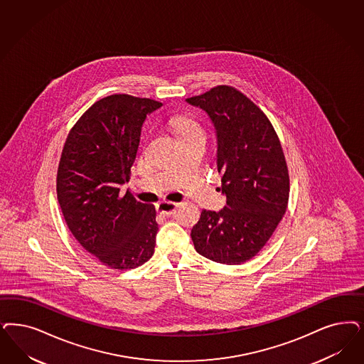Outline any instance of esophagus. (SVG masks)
Returning a JSON list of instances; mask_svg holds the SVG:
<instances>
[{
    "instance_id": "34e87169",
    "label": "esophagus",
    "mask_w": 364,
    "mask_h": 364,
    "mask_svg": "<svg viewBox=\"0 0 364 364\" xmlns=\"http://www.w3.org/2000/svg\"><path fill=\"white\" fill-rule=\"evenodd\" d=\"M176 208H177V203L173 201L164 200L157 204V211L163 215H172L175 213Z\"/></svg>"
}]
</instances>
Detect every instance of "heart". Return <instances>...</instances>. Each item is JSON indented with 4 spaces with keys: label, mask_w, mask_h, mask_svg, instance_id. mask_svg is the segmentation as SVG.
<instances>
[{
    "label": "heart",
    "mask_w": 364,
    "mask_h": 364,
    "mask_svg": "<svg viewBox=\"0 0 364 364\" xmlns=\"http://www.w3.org/2000/svg\"><path fill=\"white\" fill-rule=\"evenodd\" d=\"M171 122L175 127L177 137L180 141L188 138L204 137V130L200 124L189 115H175Z\"/></svg>",
    "instance_id": "1"
}]
</instances>
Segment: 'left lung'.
<instances>
[{
  "mask_svg": "<svg viewBox=\"0 0 364 364\" xmlns=\"http://www.w3.org/2000/svg\"><path fill=\"white\" fill-rule=\"evenodd\" d=\"M187 102L213 121L220 189L227 198L219 213L201 211L191 238L196 251L211 261L243 264L264 249L287 213L285 154L266 114L237 88L216 86Z\"/></svg>",
  "mask_w": 364,
  "mask_h": 364,
  "instance_id": "obj_1",
  "label": "left lung"
}]
</instances>
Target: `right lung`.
Instances as JSON below:
<instances>
[{
	"label": "right lung",
	"instance_id": "add662e5",
	"mask_svg": "<svg viewBox=\"0 0 364 364\" xmlns=\"http://www.w3.org/2000/svg\"><path fill=\"white\" fill-rule=\"evenodd\" d=\"M161 106L127 94L105 97L64 144L56 176L64 220L82 247L110 269H136L154 252L156 208L121 193V186L130 178L146 115Z\"/></svg>",
	"mask_w": 364,
	"mask_h": 364
}]
</instances>
